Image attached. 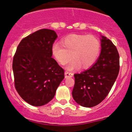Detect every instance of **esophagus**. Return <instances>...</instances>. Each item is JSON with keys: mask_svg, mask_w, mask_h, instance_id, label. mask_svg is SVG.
<instances>
[{"mask_svg": "<svg viewBox=\"0 0 132 132\" xmlns=\"http://www.w3.org/2000/svg\"><path fill=\"white\" fill-rule=\"evenodd\" d=\"M73 76V74L72 73H70V72H68L66 71L65 72V78H70V77H72Z\"/></svg>", "mask_w": 132, "mask_h": 132, "instance_id": "1", "label": "esophagus"}]
</instances>
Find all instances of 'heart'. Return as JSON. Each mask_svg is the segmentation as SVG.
I'll return each mask as SVG.
<instances>
[{
	"label": "heart",
	"mask_w": 132,
	"mask_h": 132,
	"mask_svg": "<svg viewBox=\"0 0 132 132\" xmlns=\"http://www.w3.org/2000/svg\"><path fill=\"white\" fill-rule=\"evenodd\" d=\"M61 44L55 43L52 53L61 65L65 64L70 70L80 67L82 69L91 67L98 59L101 51L100 41L97 37L85 34H71L63 38Z\"/></svg>",
	"instance_id": "obj_1"
}]
</instances>
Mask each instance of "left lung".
I'll return each mask as SVG.
<instances>
[{"instance_id": "obj_1", "label": "left lung", "mask_w": 132, "mask_h": 132, "mask_svg": "<svg viewBox=\"0 0 132 132\" xmlns=\"http://www.w3.org/2000/svg\"><path fill=\"white\" fill-rule=\"evenodd\" d=\"M102 36L101 53L96 62L80 74H75L72 95L80 106L91 108L106 98L116 80L120 70V56L116 47Z\"/></svg>"}]
</instances>
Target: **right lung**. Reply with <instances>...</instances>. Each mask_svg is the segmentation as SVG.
<instances>
[{"instance_id":"obj_1","label":"right lung","mask_w":132,"mask_h":132,"mask_svg":"<svg viewBox=\"0 0 132 132\" xmlns=\"http://www.w3.org/2000/svg\"><path fill=\"white\" fill-rule=\"evenodd\" d=\"M57 37L53 30H37L20 41L14 55L15 89L32 106H41L51 101L64 79V69L52 57V47Z\"/></svg>"}]
</instances>
